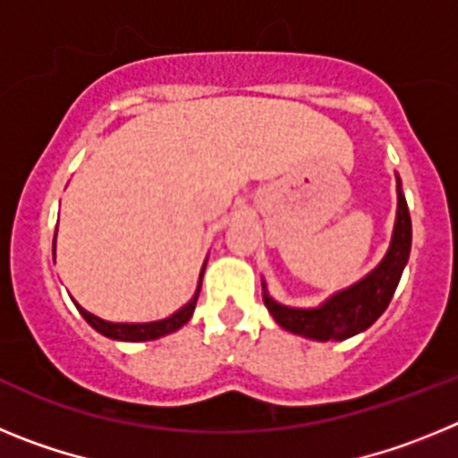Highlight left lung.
I'll list each match as a JSON object with an SVG mask.
<instances>
[{"label": "left lung", "instance_id": "8db88e82", "mask_svg": "<svg viewBox=\"0 0 458 458\" xmlns=\"http://www.w3.org/2000/svg\"><path fill=\"white\" fill-rule=\"evenodd\" d=\"M411 241V213H408L402 181L396 176V217L390 248L371 273L358 279L355 284L333 293L318 307L282 305L268 293V286L261 279L264 305L268 307L277 326L293 335H301V337L314 339V342H342L358 333H365L390 305L396 284L408 264Z\"/></svg>", "mask_w": 458, "mask_h": 458}]
</instances>
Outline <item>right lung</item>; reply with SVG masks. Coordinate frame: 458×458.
Instances as JSON below:
<instances>
[{"instance_id": "right-lung-1", "label": "right lung", "mask_w": 458, "mask_h": 458, "mask_svg": "<svg viewBox=\"0 0 458 458\" xmlns=\"http://www.w3.org/2000/svg\"><path fill=\"white\" fill-rule=\"evenodd\" d=\"M55 245H56V233H55ZM55 252V250H52ZM208 261V257H206ZM206 261L201 266V273H199V282H197V291L194 295L185 302L181 310H176L172 317L167 318H160V321H147V323H114V321H105V318L96 317L91 311L84 310L82 305L75 302V307L80 310V314L84 317V321L93 327V330H98L100 335L105 337L114 339V342H151V339H160L165 335H172L176 333L179 327H183L185 323L192 318L194 314V307H197V298H199V289H201V277H204V270H206Z\"/></svg>"}]
</instances>
